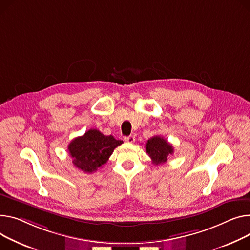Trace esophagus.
I'll return each mask as SVG.
<instances>
[{
	"label": "esophagus",
	"instance_id": "esophagus-1",
	"mask_svg": "<svg viewBox=\"0 0 250 250\" xmlns=\"http://www.w3.org/2000/svg\"><path fill=\"white\" fill-rule=\"evenodd\" d=\"M125 141L126 143L132 144V143H135L136 139H135V137H134V136H128V137H125Z\"/></svg>",
	"mask_w": 250,
	"mask_h": 250
}]
</instances>
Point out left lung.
Segmentation results:
<instances>
[{
    "label": "left lung",
    "instance_id": "8db88e82",
    "mask_svg": "<svg viewBox=\"0 0 250 250\" xmlns=\"http://www.w3.org/2000/svg\"><path fill=\"white\" fill-rule=\"evenodd\" d=\"M146 151L155 165H160L168 161V157L174 153V148L167 140L160 136H155L147 140Z\"/></svg>",
    "mask_w": 250,
    "mask_h": 250
}]
</instances>
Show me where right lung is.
<instances>
[{"mask_svg": "<svg viewBox=\"0 0 250 250\" xmlns=\"http://www.w3.org/2000/svg\"><path fill=\"white\" fill-rule=\"evenodd\" d=\"M123 143L112 136H104L98 129L90 128L83 136L71 141L68 152L76 168L92 174L108 161L113 149Z\"/></svg>", "mask_w": 250, "mask_h": 250, "instance_id": "add662e5", "label": "right lung"}]
</instances>
